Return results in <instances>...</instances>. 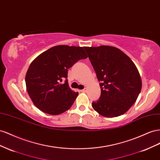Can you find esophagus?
Listing matches in <instances>:
<instances>
[{
	"instance_id": "34e87169",
	"label": "esophagus",
	"mask_w": 160,
	"mask_h": 160,
	"mask_svg": "<svg viewBox=\"0 0 160 160\" xmlns=\"http://www.w3.org/2000/svg\"><path fill=\"white\" fill-rule=\"evenodd\" d=\"M80 91H81L82 92H86V91H87V89H86V88H84V89H82V90H81Z\"/></svg>"
}]
</instances>
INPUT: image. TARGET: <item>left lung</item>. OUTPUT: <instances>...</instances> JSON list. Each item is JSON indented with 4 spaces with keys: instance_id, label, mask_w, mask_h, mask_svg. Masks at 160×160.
I'll list each match as a JSON object with an SVG mask.
<instances>
[{
    "instance_id": "left-lung-1",
    "label": "left lung",
    "mask_w": 160,
    "mask_h": 160,
    "mask_svg": "<svg viewBox=\"0 0 160 160\" xmlns=\"http://www.w3.org/2000/svg\"><path fill=\"white\" fill-rule=\"evenodd\" d=\"M100 82L101 94L92 106L100 115L115 117L125 113L141 92V76L130 58L119 49L84 47Z\"/></svg>"
}]
</instances>
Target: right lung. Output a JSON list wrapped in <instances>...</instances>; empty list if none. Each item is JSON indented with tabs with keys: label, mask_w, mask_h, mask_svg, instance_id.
<instances>
[{
	"label": "right lung",
	"mask_w": 160,
	"mask_h": 160,
	"mask_svg": "<svg viewBox=\"0 0 160 160\" xmlns=\"http://www.w3.org/2000/svg\"><path fill=\"white\" fill-rule=\"evenodd\" d=\"M88 56L82 47L57 45L46 50L31 62L25 76L27 90L35 106L49 115L68 110L78 92L68 82V70ZM66 78L63 85L60 82Z\"/></svg>",
	"instance_id": "1"
}]
</instances>
